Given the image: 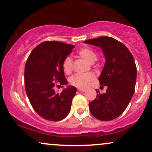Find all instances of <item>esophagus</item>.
Here are the masks:
<instances>
[{"instance_id":"obj_1","label":"esophagus","mask_w":152,"mask_h":152,"mask_svg":"<svg viewBox=\"0 0 152 152\" xmlns=\"http://www.w3.org/2000/svg\"><path fill=\"white\" fill-rule=\"evenodd\" d=\"M78 90L80 92H84V91H86V89H84V88H78Z\"/></svg>"}]
</instances>
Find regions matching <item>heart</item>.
Masks as SVG:
<instances>
[{
  "instance_id": "heart-1",
  "label": "heart",
  "mask_w": 152,
  "mask_h": 152,
  "mask_svg": "<svg viewBox=\"0 0 152 152\" xmlns=\"http://www.w3.org/2000/svg\"><path fill=\"white\" fill-rule=\"evenodd\" d=\"M78 55L81 58L86 60L89 64H94L98 58L96 53L91 48L84 47L80 48L77 51ZM63 69L64 73L69 74L72 71L73 69V61L70 57H66L63 61ZM95 76L93 74H75L70 78V83L73 86L80 88H85L89 84L92 80L94 79Z\"/></svg>"
}]
</instances>
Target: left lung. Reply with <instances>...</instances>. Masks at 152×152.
Masks as SVG:
<instances>
[{
    "label": "left lung",
    "mask_w": 152,
    "mask_h": 152,
    "mask_svg": "<svg viewBox=\"0 0 152 152\" xmlns=\"http://www.w3.org/2000/svg\"><path fill=\"white\" fill-rule=\"evenodd\" d=\"M100 47L106 63L99 81L106 86L105 94L96 91V98L89 103L91 114L101 121H111L126 109L135 91L137 66L132 54L123 43L108 36L84 41Z\"/></svg>",
    "instance_id": "left-lung-1"
}]
</instances>
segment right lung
I'll list each match as a JSON object with an SVG mask.
<instances>
[{
  "label": "right lung",
  "instance_id": "right-lung-1",
  "mask_svg": "<svg viewBox=\"0 0 152 152\" xmlns=\"http://www.w3.org/2000/svg\"><path fill=\"white\" fill-rule=\"evenodd\" d=\"M74 46L61 41H44L31 51L25 66V88L31 106L40 116L58 121L69 114L76 88L69 86L56 93V83H68L63 61Z\"/></svg>",
  "mask_w": 152,
  "mask_h": 152
}]
</instances>
